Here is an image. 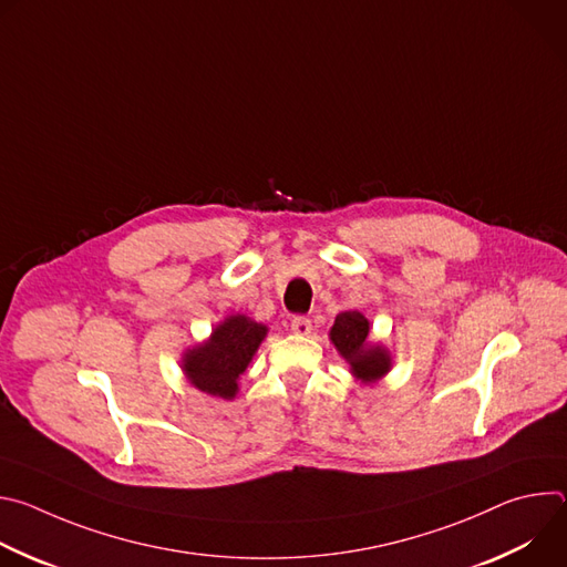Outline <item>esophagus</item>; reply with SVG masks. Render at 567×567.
Returning a JSON list of instances; mask_svg holds the SVG:
<instances>
[{"label": "esophagus", "mask_w": 567, "mask_h": 567, "mask_svg": "<svg viewBox=\"0 0 567 567\" xmlns=\"http://www.w3.org/2000/svg\"><path fill=\"white\" fill-rule=\"evenodd\" d=\"M291 332L293 334H300V337H307L311 332V320L307 316H293L291 320Z\"/></svg>", "instance_id": "1"}]
</instances>
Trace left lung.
I'll list each match as a JSON object with an SVG mask.
<instances>
[{
    "label": "left lung",
    "mask_w": 567,
    "mask_h": 567,
    "mask_svg": "<svg viewBox=\"0 0 567 567\" xmlns=\"http://www.w3.org/2000/svg\"><path fill=\"white\" fill-rule=\"evenodd\" d=\"M368 318L359 311H341L330 332L332 343L361 381H374L390 368V357L379 346H368Z\"/></svg>",
    "instance_id": "left-lung-1"
}]
</instances>
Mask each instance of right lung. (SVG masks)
<instances>
[{
	"mask_svg": "<svg viewBox=\"0 0 567 567\" xmlns=\"http://www.w3.org/2000/svg\"><path fill=\"white\" fill-rule=\"evenodd\" d=\"M267 328L247 316H230L215 328L208 343L190 350L184 359L186 377L195 388L213 396L233 399L237 379L247 370Z\"/></svg>",
	"mask_w": 567,
	"mask_h": 567,
	"instance_id": "right-lung-1",
	"label": "right lung"
}]
</instances>
